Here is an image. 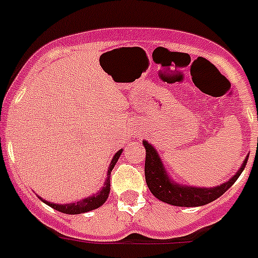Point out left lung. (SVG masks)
<instances>
[{
    "label": "left lung",
    "mask_w": 258,
    "mask_h": 258,
    "mask_svg": "<svg viewBox=\"0 0 258 258\" xmlns=\"http://www.w3.org/2000/svg\"><path fill=\"white\" fill-rule=\"evenodd\" d=\"M144 146L146 149L145 156V179L151 194L159 199L160 201L167 202L169 205L174 206H186V208H194V206L206 205L209 202L214 201L221 195L225 194L228 188L234 184L235 180L244 169L248 158H245L244 163L242 164L237 174L233 175L228 182L220 184L214 188H197V187H184L174 183L167 175L164 167H163L160 158L155 149L148 143L144 141Z\"/></svg>",
    "instance_id": "left-lung-1"
}]
</instances>
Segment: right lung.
Returning a JSON list of instances; mask_svg holds the SVG:
<instances>
[{
  "label": "right lung",
  "mask_w": 258,
  "mask_h": 258,
  "mask_svg": "<svg viewBox=\"0 0 258 258\" xmlns=\"http://www.w3.org/2000/svg\"><path fill=\"white\" fill-rule=\"evenodd\" d=\"M121 154H122V150H119L115 153L114 156H113L112 163H110L109 168H108V175H107V180L104 182V187H103L102 191H100L99 194H96L95 196L88 197V199H84L83 201L75 202V204H66V205H57V204H52V202L44 201V200H42L40 197L39 199L42 200L43 202H45L47 205H49L50 208L54 209V210L63 214H71V215H74V214L86 213V211H91L94 210V209L99 208V206H102L103 204L107 201L108 195H109V189H110V172H112V169L114 168L115 163H117L118 158H119Z\"/></svg>",
  "instance_id": "add662e5"
}]
</instances>
